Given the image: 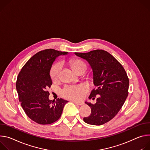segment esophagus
I'll use <instances>...</instances> for the list:
<instances>
[{"label": "esophagus", "instance_id": "1", "mask_svg": "<svg viewBox=\"0 0 150 150\" xmlns=\"http://www.w3.org/2000/svg\"><path fill=\"white\" fill-rule=\"evenodd\" d=\"M73 102L75 104L78 105H82L83 104V103H81V102H77V101H73Z\"/></svg>", "mask_w": 150, "mask_h": 150}]
</instances>
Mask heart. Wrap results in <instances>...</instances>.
<instances>
[{
  "mask_svg": "<svg viewBox=\"0 0 150 150\" xmlns=\"http://www.w3.org/2000/svg\"><path fill=\"white\" fill-rule=\"evenodd\" d=\"M71 68L76 73L85 71L86 69L85 62L79 59H72L69 61ZM61 71V64L60 63L55 64L51 70V77L53 81H57L60 75ZM88 89L84 85H78L75 86H67L62 91L64 96L71 99L78 100L83 98L86 92Z\"/></svg>",
  "mask_w": 150,
  "mask_h": 150,
  "instance_id": "1",
  "label": "heart"
}]
</instances>
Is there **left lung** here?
<instances>
[{
  "label": "left lung",
  "mask_w": 150,
  "mask_h": 150,
  "mask_svg": "<svg viewBox=\"0 0 150 150\" xmlns=\"http://www.w3.org/2000/svg\"><path fill=\"white\" fill-rule=\"evenodd\" d=\"M75 54L88 61L93 70L96 88L89 98L99 95L95 104L85 102L91 107V114L83 120L92 125H102L113 119L124 104L129 93V78L122 64L104 50Z\"/></svg>",
  "instance_id": "obj_1"
}]
</instances>
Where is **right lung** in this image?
<instances>
[{
	"instance_id": "add662e5",
	"label": "right lung",
	"mask_w": 150,
	"mask_h": 150,
	"mask_svg": "<svg viewBox=\"0 0 150 150\" xmlns=\"http://www.w3.org/2000/svg\"><path fill=\"white\" fill-rule=\"evenodd\" d=\"M68 52L54 49L41 51L33 55L25 64L16 82L19 101L28 117L40 125H49L61 116L64 107L68 101L58 98L49 100L52 81L50 70L55 58Z\"/></svg>"
}]
</instances>
